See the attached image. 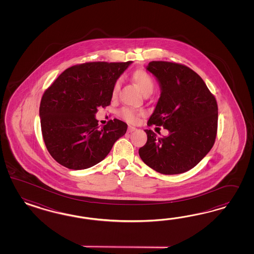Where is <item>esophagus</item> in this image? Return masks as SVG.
<instances>
[{
  "label": "esophagus",
  "mask_w": 254,
  "mask_h": 254,
  "mask_svg": "<svg viewBox=\"0 0 254 254\" xmlns=\"http://www.w3.org/2000/svg\"><path fill=\"white\" fill-rule=\"evenodd\" d=\"M137 130V128L136 127H131L129 126L128 127H127V132L128 133H131V132H133V131Z\"/></svg>",
  "instance_id": "1"
}]
</instances>
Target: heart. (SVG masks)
Here are the masks:
<instances>
[{"label":"heart","mask_w":254,"mask_h":254,"mask_svg":"<svg viewBox=\"0 0 254 254\" xmlns=\"http://www.w3.org/2000/svg\"><path fill=\"white\" fill-rule=\"evenodd\" d=\"M132 79L135 82V84L138 85L139 90L143 95H150L151 93L154 91V81L153 77L151 76L150 73H148L143 69H137L133 72L132 74ZM121 85L120 79H117L115 84L113 85V90H112V95L113 97H116L117 92L119 91ZM142 112H137L134 111L130 108L124 107L118 112V115L120 117H122L124 120L129 122V123H134L137 121L138 116L142 115Z\"/></svg>","instance_id":"1"}]
</instances>
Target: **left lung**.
I'll use <instances>...</instances> for the list:
<instances>
[{
	"mask_svg": "<svg viewBox=\"0 0 254 254\" xmlns=\"http://www.w3.org/2000/svg\"><path fill=\"white\" fill-rule=\"evenodd\" d=\"M146 69L156 77L161 88L147 125L163 126L169 135L158 138L154 131L145 129L147 142L138 154L147 166L161 174L184 173L195 167L215 142V97L202 78L185 65L151 62Z\"/></svg>",
	"mask_w": 254,
	"mask_h": 254,
	"instance_id": "obj_1",
	"label": "left lung"
}]
</instances>
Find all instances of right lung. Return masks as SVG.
<instances>
[{
    "label": "right lung",
    "mask_w": 254,
    "mask_h": 254,
    "mask_svg": "<svg viewBox=\"0 0 254 254\" xmlns=\"http://www.w3.org/2000/svg\"><path fill=\"white\" fill-rule=\"evenodd\" d=\"M132 62H86L65 69L46 89L40 104L46 149L69 169L102 161L127 125L118 119L99 127L98 108L111 104L113 85Z\"/></svg>",
    "instance_id": "1"
}]
</instances>
